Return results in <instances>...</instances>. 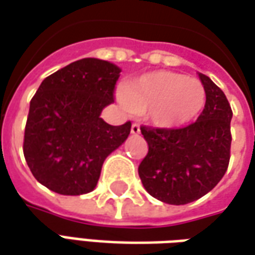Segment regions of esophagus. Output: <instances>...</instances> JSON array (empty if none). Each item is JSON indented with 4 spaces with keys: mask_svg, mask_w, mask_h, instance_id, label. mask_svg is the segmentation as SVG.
<instances>
[{
    "mask_svg": "<svg viewBox=\"0 0 255 255\" xmlns=\"http://www.w3.org/2000/svg\"><path fill=\"white\" fill-rule=\"evenodd\" d=\"M130 131L131 134H138V133H140V126H138L137 124H133L130 128Z\"/></svg>",
    "mask_w": 255,
    "mask_h": 255,
    "instance_id": "esophagus-1",
    "label": "esophagus"
}]
</instances>
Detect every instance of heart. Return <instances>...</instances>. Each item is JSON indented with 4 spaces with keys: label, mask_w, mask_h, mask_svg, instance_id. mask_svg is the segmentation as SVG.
<instances>
[{
    "label": "heart",
    "mask_w": 255,
    "mask_h": 255,
    "mask_svg": "<svg viewBox=\"0 0 255 255\" xmlns=\"http://www.w3.org/2000/svg\"><path fill=\"white\" fill-rule=\"evenodd\" d=\"M205 87L197 79L175 72H152L126 86L122 103L137 114H145L161 128L190 124L205 105Z\"/></svg>",
    "instance_id": "b5f03b06"
}]
</instances>
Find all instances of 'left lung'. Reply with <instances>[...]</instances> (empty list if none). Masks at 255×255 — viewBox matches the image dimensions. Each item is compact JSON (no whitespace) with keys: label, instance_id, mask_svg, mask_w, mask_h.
<instances>
[{"label":"left lung","instance_id":"1","mask_svg":"<svg viewBox=\"0 0 255 255\" xmlns=\"http://www.w3.org/2000/svg\"><path fill=\"white\" fill-rule=\"evenodd\" d=\"M205 105L196 122L178 129L141 126L148 152L138 165L144 189L162 203L189 204L211 191L231 159V104L217 84L198 73Z\"/></svg>","mask_w":255,"mask_h":255}]
</instances>
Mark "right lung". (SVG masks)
<instances>
[{
    "label": "right lung",
    "instance_id": "1",
    "mask_svg": "<svg viewBox=\"0 0 255 255\" xmlns=\"http://www.w3.org/2000/svg\"><path fill=\"white\" fill-rule=\"evenodd\" d=\"M121 69L83 58L40 84L30 101L23 154L33 176L65 196L94 190L105 158L124 143L131 124L112 126L100 118L114 103Z\"/></svg>",
    "mask_w": 255,
    "mask_h": 255
}]
</instances>
